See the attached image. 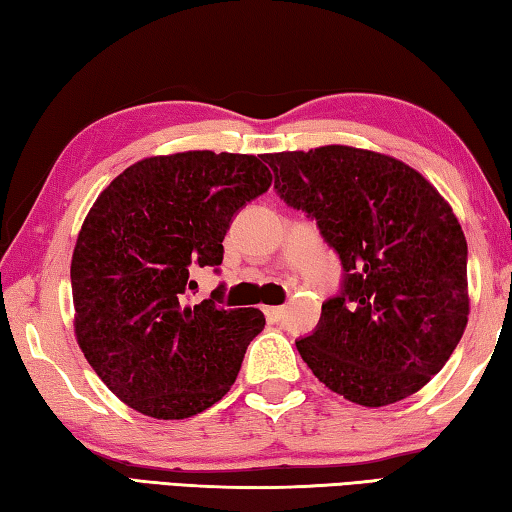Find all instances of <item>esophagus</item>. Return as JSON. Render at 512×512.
<instances>
[{"label":"esophagus","instance_id":"1","mask_svg":"<svg viewBox=\"0 0 512 512\" xmlns=\"http://www.w3.org/2000/svg\"><path fill=\"white\" fill-rule=\"evenodd\" d=\"M264 314L268 318V323H280L284 318V307H266Z\"/></svg>","mask_w":512,"mask_h":512}]
</instances>
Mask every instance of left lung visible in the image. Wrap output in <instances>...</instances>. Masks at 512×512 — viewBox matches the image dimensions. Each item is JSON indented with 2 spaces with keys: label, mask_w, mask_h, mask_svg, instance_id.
Wrapping results in <instances>:
<instances>
[{
  "label": "left lung",
  "mask_w": 512,
  "mask_h": 512,
  "mask_svg": "<svg viewBox=\"0 0 512 512\" xmlns=\"http://www.w3.org/2000/svg\"><path fill=\"white\" fill-rule=\"evenodd\" d=\"M275 192L316 219L343 287L296 341L329 391L361 406L418 393L465 332L467 241L427 178L391 155L329 144L266 153Z\"/></svg>",
  "instance_id": "8db88e82"
}]
</instances>
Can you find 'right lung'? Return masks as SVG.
<instances>
[{
	"instance_id": "1",
	"label": "right lung",
	"mask_w": 512,
	"mask_h": 512,
	"mask_svg": "<svg viewBox=\"0 0 512 512\" xmlns=\"http://www.w3.org/2000/svg\"><path fill=\"white\" fill-rule=\"evenodd\" d=\"M264 158L185 151L128 167L103 189L72 255L74 332L121 402L185 420L230 391L259 309H223V287L187 307L194 266L223 262L232 216L273 183Z\"/></svg>"
}]
</instances>
